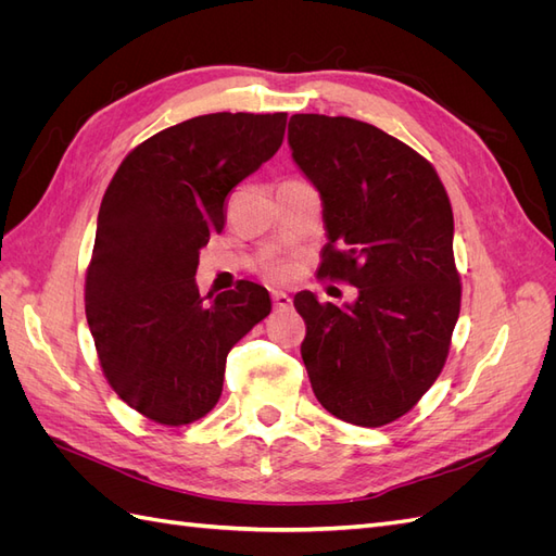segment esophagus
I'll list each match as a JSON object with an SVG mask.
<instances>
[{
	"label": "esophagus",
	"instance_id": "34e87169",
	"mask_svg": "<svg viewBox=\"0 0 556 556\" xmlns=\"http://www.w3.org/2000/svg\"><path fill=\"white\" fill-rule=\"evenodd\" d=\"M271 299H274V306H276V311H285V308H290V304H292L290 294H285V292H280V290L271 292Z\"/></svg>",
	"mask_w": 556,
	"mask_h": 556
}]
</instances>
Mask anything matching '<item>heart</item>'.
Masks as SVG:
<instances>
[{
  "label": "heart",
  "instance_id": "obj_1",
  "mask_svg": "<svg viewBox=\"0 0 556 556\" xmlns=\"http://www.w3.org/2000/svg\"><path fill=\"white\" fill-rule=\"evenodd\" d=\"M264 271L271 276V278H282L285 274H288V268H285L280 262H268L266 266H264Z\"/></svg>",
  "mask_w": 556,
  "mask_h": 556
}]
</instances>
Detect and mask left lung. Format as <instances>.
<instances>
[{
  "label": "left lung",
  "mask_w": 556,
  "mask_h": 556,
  "mask_svg": "<svg viewBox=\"0 0 556 556\" xmlns=\"http://www.w3.org/2000/svg\"><path fill=\"white\" fill-rule=\"evenodd\" d=\"M288 141L323 197L317 276L359 290L345 306L294 296L313 392L343 422L390 425L441 376L459 317L447 192L410 146L355 117L296 113Z\"/></svg>",
  "instance_id": "1"
}]
</instances>
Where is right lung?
I'll list each match as a JSON object with an SVG mask.
<instances>
[{
    "mask_svg": "<svg viewBox=\"0 0 556 556\" xmlns=\"http://www.w3.org/2000/svg\"><path fill=\"white\" fill-rule=\"evenodd\" d=\"M285 125L288 113L199 115L139 143L109 182L86 315L113 392L157 425L211 413L229 350L271 313L250 280L206 304L194 274L225 227L227 194L276 155Z\"/></svg>",
    "mask_w": 556,
    "mask_h": 556,
    "instance_id": "obj_1",
    "label": "right lung"
}]
</instances>
